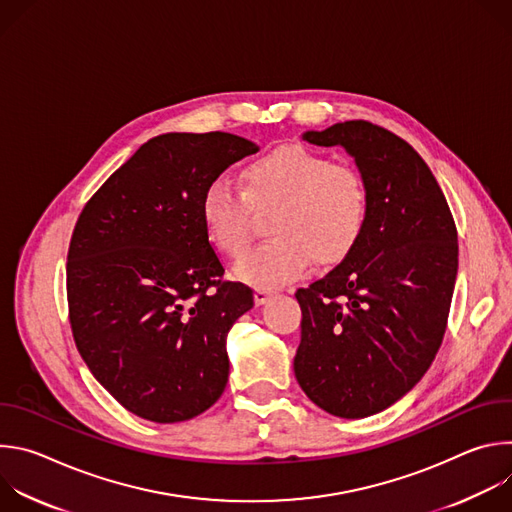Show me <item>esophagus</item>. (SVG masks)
Masks as SVG:
<instances>
[{"instance_id":"obj_1","label":"esophagus","mask_w":512,"mask_h":512,"mask_svg":"<svg viewBox=\"0 0 512 512\" xmlns=\"http://www.w3.org/2000/svg\"><path fill=\"white\" fill-rule=\"evenodd\" d=\"M273 296V291L271 289H265V287H255V294H253V298H255V304L257 306H263L265 302H269V298Z\"/></svg>"}]
</instances>
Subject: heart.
Segmentation results:
<instances>
[{"instance_id": "heart-1", "label": "heart", "mask_w": 512, "mask_h": 512, "mask_svg": "<svg viewBox=\"0 0 512 512\" xmlns=\"http://www.w3.org/2000/svg\"><path fill=\"white\" fill-rule=\"evenodd\" d=\"M241 190L227 180L206 186L200 202L210 243L239 257L253 235V210L271 212L269 235L233 269L257 287H277L298 279L310 261H342L369 221L371 192L360 170L287 143L241 168Z\"/></svg>"}]
</instances>
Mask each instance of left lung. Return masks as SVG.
<instances>
[{"instance_id":"8db88e82","label":"left lung","mask_w":512,"mask_h":512,"mask_svg":"<svg viewBox=\"0 0 512 512\" xmlns=\"http://www.w3.org/2000/svg\"><path fill=\"white\" fill-rule=\"evenodd\" d=\"M354 158L371 192L354 249L296 291L302 340L294 371L304 393L342 419L375 415L407 395L440 350L458 275V233L427 164L369 121L304 131Z\"/></svg>"}]
</instances>
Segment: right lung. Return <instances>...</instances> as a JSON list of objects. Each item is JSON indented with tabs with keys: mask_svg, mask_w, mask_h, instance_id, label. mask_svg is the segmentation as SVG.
<instances>
[{
	"mask_svg": "<svg viewBox=\"0 0 512 512\" xmlns=\"http://www.w3.org/2000/svg\"><path fill=\"white\" fill-rule=\"evenodd\" d=\"M257 152L223 131L158 135L79 216L66 263L72 336L93 377L141 419H192L227 387V334L253 291L221 279L200 202Z\"/></svg>",
	"mask_w": 512,
	"mask_h": 512,
	"instance_id": "1",
	"label": "right lung"
}]
</instances>
